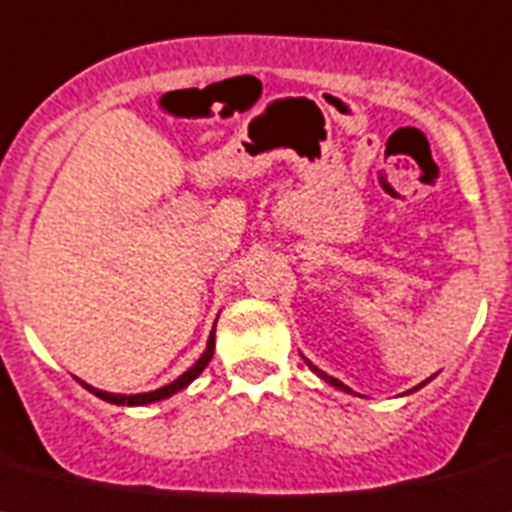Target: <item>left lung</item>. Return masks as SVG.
Listing matches in <instances>:
<instances>
[{
    "label": "left lung",
    "instance_id": "obj_1",
    "mask_svg": "<svg viewBox=\"0 0 512 512\" xmlns=\"http://www.w3.org/2000/svg\"><path fill=\"white\" fill-rule=\"evenodd\" d=\"M305 362H308V360H305ZM308 368L310 370H313V373H316L318 375V378H323V381H326V383H331V386H336V388H342V391H349V388L347 386H344V383L342 381H336V378H331V375H326V373H323V370H318L316 368V365H313V362H308ZM422 386H425V383H422ZM419 388V386H417ZM417 388H414V391H417ZM349 393H352V391H349Z\"/></svg>",
    "mask_w": 512,
    "mask_h": 512
}]
</instances>
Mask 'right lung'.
I'll list each match as a JSON object with an SVG mask.
<instances>
[{
    "label": "right lung",
    "instance_id": "1",
    "mask_svg": "<svg viewBox=\"0 0 512 512\" xmlns=\"http://www.w3.org/2000/svg\"><path fill=\"white\" fill-rule=\"evenodd\" d=\"M214 355V331L209 334V342H207V349H204V355L196 360V365H191L186 373L181 375V378H176L173 383H168V386L157 388V391H150V393H134V396H121V393H106V391H98V388L87 386V383H82V386L87 388V391H93L98 399L108 401V404H119V406H144V404H152V401H160V399H168V396H173V393H178L181 388L189 386L191 381H194L196 375L202 373L204 368L209 365V360H212Z\"/></svg>",
    "mask_w": 512,
    "mask_h": 512
}]
</instances>
